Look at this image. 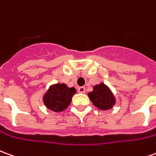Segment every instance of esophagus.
I'll return each mask as SVG.
<instances>
[{"mask_svg": "<svg viewBox=\"0 0 156 156\" xmlns=\"http://www.w3.org/2000/svg\"><path fill=\"white\" fill-rule=\"evenodd\" d=\"M85 91H86V89H85L84 87H79V88H78V93H81V94H84Z\"/></svg>", "mask_w": 156, "mask_h": 156, "instance_id": "1", "label": "esophagus"}]
</instances>
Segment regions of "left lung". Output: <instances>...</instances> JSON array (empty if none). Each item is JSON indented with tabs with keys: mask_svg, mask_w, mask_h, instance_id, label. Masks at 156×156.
Listing matches in <instances>:
<instances>
[{
	"mask_svg": "<svg viewBox=\"0 0 156 156\" xmlns=\"http://www.w3.org/2000/svg\"><path fill=\"white\" fill-rule=\"evenodd\" d=\"M88 96L94 105L101 110L111 109L116 104L115 94L104 83L94 85L93 91L89 92Z\"/></svg>",
	"mask_w": 156,
	"mask_h": 156,
	"instance_id": "obj_1",
	"label": "left lung"
}]
</instances>
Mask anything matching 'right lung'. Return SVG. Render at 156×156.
<instances>
[{"instance_id":"obj_1","label":"right lung","mask_w":156,"mask_h":156,"mask_svg":"<svg viewBox=\"0 0 156 156\" xmlns=\"http://www.w3.org/2000/svg\"><path fill=\"white\" fill-rule=\"evenodd\" d=\"M76 93V88H69L64 83H53L44 93L42 102L46 108L51 111L62 112L70 105L72 98Z\"/></svg>"}]
</instances>
